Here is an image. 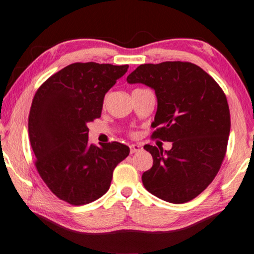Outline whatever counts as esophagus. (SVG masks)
I'll list each match as a JSON object with an SVG mask.
<instances>
[{
  "mask_svg": "<svg viewBox=\"0 0 254 254\" xmlns=\"http://www.w3.org/2000/svg\"><path fill=\"white\" fill-rule=\"evenodd\" d=\"M129 148H130V154H134L136 153V151H140L142 149V147H141L140 144H130Z\"/></svg>",
  "mask_w": 254,
  "mask_h": 254,
  "instance_id": "34e87169",
  "label": "esophagus"
}]
</instances>
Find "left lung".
I'll return each instance as SVG.
<instances>
[{
    "label": "left lung",
    "mask_w": 254,
    "mask_h": 254,
    "mask_svg": "<svg viewBox=\"0 0 254 254\" xmlns=\"http://www.w3.org/2000/svg\"><path fill=\"white\" fill-rule=\"evenodd\" d=\"M127 83L155 91L153 137L173 144L170 150L144 146L153 156V167L142 175L144 188L166 202H189L212 182L225 156L231 126L225 94L212 77L188 62L140 65Z\"/></svg>",
    "instance_id": "obj_1"
}]
</instances>
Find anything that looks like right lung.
I'll use <instances>...</instances> for the list:
<instances>
[{
  "label": "right lung",
  "instance_id": "1",
  "mask_svg": "<svg viewBox=\"0 0 254 254\" xmlns=\"http://www.w3.org/2000/svg\"><path fill=\"white\" fill-rule=\"evenodd\" d=\"M127 70L128 65L74 63L51 75L32 100L29 136L36 168L49 189L72 205L105 195L114 168L129 155L124 143H88L87 127Z\"/></svg>",
  "mask_w": 254,
  "mask_h": 254
}]
</instances>
